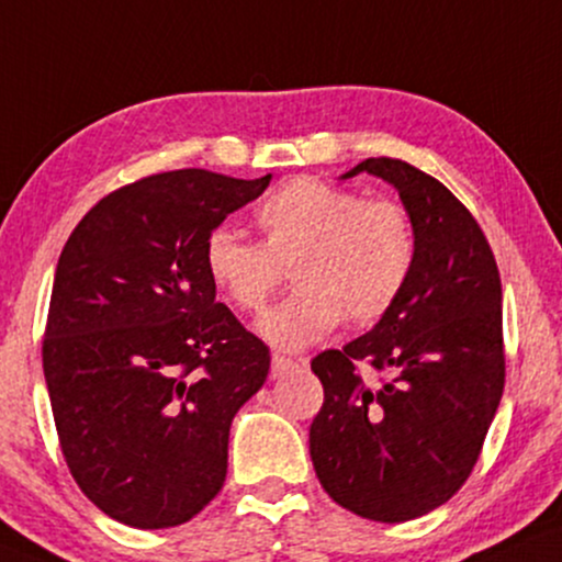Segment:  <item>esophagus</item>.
<instances>
[{
    "label": "esophagus",
    "mask_w": 562,
    "mask_h": 562,
    "mask_svg": "<svg viewBox=\"0 0 562 562\" xmlns=\"http://www.w3.org/2000/svg\"><path fill=\"white\" fill-rule=\"evenodd\" d=\"M302 362H304V359H302ZM296 364H300V362H296V359H292V357L273 355V359H270V375H273V378H279V375H283V372L294 370Z\"/></svg>",
    "instance_id": "obj_1"
}]
</instances>
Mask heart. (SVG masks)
<instances>
[{
    "instance_id": "obj_1",
    "label": "heart",
    "mask_w": 562,
    "mask_h": 562,
    "mask_svg": "<svg viewBox=\"0 0 562 562\" xmlns=\"http://www.w3.org/2000/svg\"><path fill=\"white\" fill-rule=\"evenodd\" d=\"M258 241L226 226L205 237L203 266L239 313H262L283 270L296 292L260 321V334L302 349L338 323L372 325L404 294L417 262V228L404 203L364 200L317 177L281 184L255 211Z\"/></svg>"
}]
</instances>
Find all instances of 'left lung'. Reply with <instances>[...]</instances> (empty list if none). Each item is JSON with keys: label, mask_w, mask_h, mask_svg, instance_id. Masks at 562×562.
Returning <instances> with one entry per match:
<instances>
[{"label": "left lung", "mask_w": 562, "mask_h": 562, "mask_svg": "<svg viewBox=\"0 0 562 562\" xmlns=\"http://www.w3.org/2000/svg\"><path fill=\"white\" fill-rule=\"evenodd\" d=\"M359 171L398 190L417 262L380 323L313 359L323 406L310 456L323 490L370 521H412L472 474L505 385L503 286L490 241L446 184L401 158Z\"/></svg>", "instance_id": "left-lung-1"}]
</instances>
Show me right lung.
I'll list each match as a JSON object with an SVG mask.
<instances>
[{
    "instance_id": "1",
    "label": "right lung",
    "mask_w": 562,
    "mask_h": 562,
    "mask_svg": "<svg viewBox=\"0 0 562 562\" xmlns=\"http://www.w3.org/2000/svg\"><path fill=\"white\" fill-rule=\"evenodd\" d=\"M270 175L161 171L101 198L54 273L44 375L69 474L114 521L169 529L226 480L228 427L270 351L203 266L207 234Z\"/></svg>"
}]
</instances>
